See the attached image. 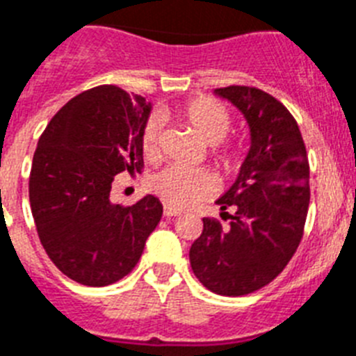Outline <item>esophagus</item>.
<instances>
[{
    "label": "esophagus",
    "instance_id": "1",
    "mask_svg": "<svg viewBox=\"0 0 356 356\" xmlns=\"http://www.w3.org/2000/svg\"><path fill=\"white\" fill-rule=\"evenodd\" d=\"M163 213H164V217H177V215H181V211L175 210V208H172V206L164 204Z\"/></svg>",
    "mask_w": 356,
    "mask_h": 356
}]
</instances>
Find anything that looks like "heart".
I'll use <instances>...</instances> for the list:
<instances>
[{
    "label": "heart",
    "mask_w": 356,
    "mask_h": 356,
    "mask_svg": "<svg viewBox=\"0 0 356 356\" xmlns=\"http://www.w3.org/2000/svg\"><path fill=\"white\" fill-rule=\"evenodd\" d=\"M175 112L199 134L202 141L210 145L211 159L217 168L229 173L243 164L246 154L244 146L237 141H224L232 128V115L224 104L211 97H195L177 106ZM139 143L145 159L155 161L159 157L161 119L157 115L146 119ZM152 190L168 206L184 210L215 192V179L206 168L173 164L154 175Z\"/></svg>",
    "instance_id": "obj_1"
}]
</instances>
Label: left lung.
<instances>
[{"instance_id": "left-lung-1", "label": "left lung", "mask_w": 356, "mask_h": 356, "mask_svg": "<svg viewBox=\"0 0 356 356\" xmlns=\"http://www.w3.org/2000/svg\"><path fill=\"white\" fill-rule=\"evenodd\" d=\"M244 113L252 148L237 181L217 204L229 226L202 219L190 248L201 284L224 297L264 288L284 270L302 241L309 206V163L295 118L284 104L255 86L217 88Z\"/></svg>"}]
</instances>
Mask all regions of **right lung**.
Here are the masks:
<instances>
[{
  "mask_svg": "<svg viewBox=\"0 0 356 356\" xmlns=\"http://www.w3.org/2000/svg\"><path fill=\"white\" fill-rule=\"evenodd\" d=\"M150 104L115 85L76 95L41 134L29 177L32 217L50 261L79 284L108 286L136 268L163 206L154 195L112 204L121 172H141Z\"/></svg>",
  "mask_w": 356,
  "mask_h": 356,
  "instance_id": "1",
  "label": "right lung"
}]
</instances>
